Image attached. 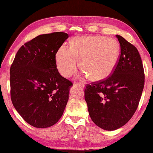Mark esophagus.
I'll return each mask as SVG.
<instances>
[{
    "label": "esophagus",
    "mask_w": 153,
    "mask_h": 153,
    "mask_svg": "<svg viewBox=\"0 0 153 153\" xmlns=\"http://www.w3.org/2000/svg\"><path fill=\"white\" fill-rule=\"evenodd\" d=\"M74 85H77V86H80L81 87H85V86L83 83H81V82H79V83H75Z\"/></svg>",
    "instance_id": "obj_1"
}]
</instances>
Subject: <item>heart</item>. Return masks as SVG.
<instances>
[{"label": "heart", "instance_id": "1", "mask_svg": "<svg viewBox=\"0 0 153 153\" xmlns=\"http://www.w3.org/2000/svg\"><path fill=\"white\" fill-rule=\"evenodd\" d=\"M120 46L117 40L102 36H76L71 47L62 45L55 55L59 74L69 77L76 72L79 60L86 76L93 81L107 78L117 66L120 56Z\"/></svg>", "mask_w": 153, "mask_h": 153}]
</instances>
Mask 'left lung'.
<instances>
[{"label": "left lung", "instance_id": "1", "mask_svg": "<svg viewBox=\"0 0 153 153\" xmlns=\"http://www.w3.org/2000/svg\"><path fill=\"white\" fill-rule=\"evenodd\" d=\"M120 46L112 75L88 85L85 98L91 120L99 128L115 130L126 125L138 107L144 87L143 64L136 47L117 35Z\"/></svg>", "mask_w": 153, "mask_h": 153}]
</instances>
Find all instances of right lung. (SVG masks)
<instances>
[{
  "label": "right lung",
  "instance_id": "right-lung-1",
  "mask_svg": "<svg viewBox=\"0 0 153 153\" xmlns=\"http://www.w3.org/2000/svg\"><path fill=\"white\" fill-rule=\"evenodd\" d=\"M68 38L62 32L37 36L19 48L10 67L12 104L35 128L55 125L67 104L73 84L58 72L55 55Z\"/></svg>",
  "mask_w": 153,
  "mask_h": 153
}]
</instances>
